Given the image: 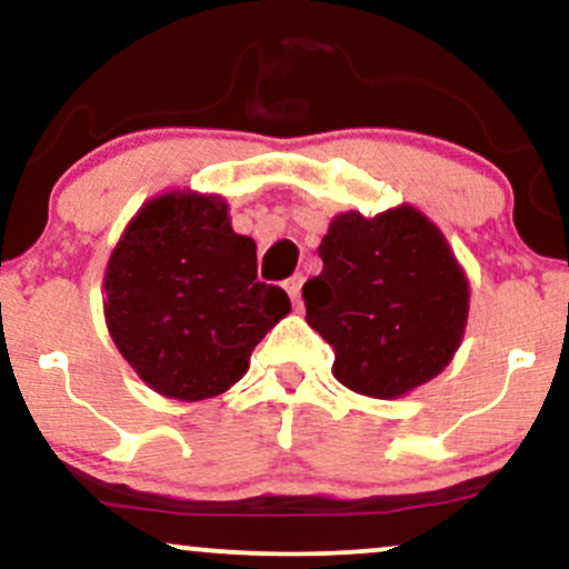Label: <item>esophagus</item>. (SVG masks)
<instances>
[{"instance_id": "esophagus-1", "label": "esophagus", "mask_w": 569, "mask_h": 569, "mask_svg": "<svg viewBox=\"0 0 569 569\" xmlns=\"http://www.w3.org/2000/svg\"><path fill=\"white\" fill-rule=\"evenodd\" d=\"M302 283H305V278L299 276H291L289 280H286V291H289V297H291V302L299 307V297H302Z\"/></svg>"}]
</instances>
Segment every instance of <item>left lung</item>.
Masks as SVG:
<instances>
[{"label": "left lung", "instance_id": "1", "mask_svg": "<svg viewBox=\"0 0 569 569\" xmlns=\"http://www.w3.org/2000/svg\"><path fill=\"white\" fill-rule=\"evenodd\" d=\"M321 276L302 286L305 321L335 348V377L398 398L441 375L460 348L471 286L443 232L415 206L345 211L318 246Z\"/></svg>", "mask_w": 569, "mask_h": 569}]
</instances>
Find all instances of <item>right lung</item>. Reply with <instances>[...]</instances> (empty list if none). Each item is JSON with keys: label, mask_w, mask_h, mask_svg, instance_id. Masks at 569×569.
<instances>
[{"label": "right lung", "mask_w": 569, "mask_h": 569, "mask_svg": "<svg viewBox=\"0 0 569 569\" xmlns=\"http://www.w3.org/2000/svg\"><path fill=\"white\" fill-rule=\"evenodd\" d=\"M103 318L120 356L154 393L221 396L291 302L257 280V243L232 230L221 194L166 192L143 202L103 276Z\"/></svg>", "instance_id": "right-lung-1"}]
</instances>
